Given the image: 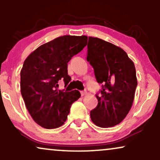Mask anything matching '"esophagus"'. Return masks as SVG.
<instances>
[{"label": "esophagus", "instance_id": "esophagus-1", "mask_svg": "<svg viewBox=\"0 0 160 160\" xmlns=\"http://www.w3.org/2000/svg\"><path fill=\"white\" fill-rule=\"evenodd\" d=\"M80 93H81V95H82V96H84V95H85L86 94V90H84V91H81V92H80Z\"/></svg>", "mask_w": 160, "mask_h": 160}]
</instances>
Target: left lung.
I'll return each mask as SVG.
<instances>
[{"mask_svg": "<svg viewBox=\"0 0 160 160\" xmlns=\"http://www.w3.org/2000/svg\"><path fill=\"white\" fill-rule=\"evenodd\" d=\"M87 59L102 83L97 107L90 111L93 123L102 128L120 123L132 105L138 84L134 62L127 53L113 43L89 37Z\"/></svg>", "mask_w": 160, "mask_h": 160, "instance_id": "1", "label": "left lung"}]
</instances>
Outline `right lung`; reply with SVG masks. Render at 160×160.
<instances>
[{"instance_id": "add662e5", "label": "right lung", "mask_w": 160, "mask_h": 160, "mask_svg": "<svg viewBox=\"0 0 160 160\" xmlns=\"http://www.w3.org/2000/svg\"><path fill=\"white\" fill-rule=\"evenodd\" d=\"M86 36L64 35L40 46L27 57L20 72L22 96L34 122L56 128L67 120L70 108L80 92L58 90V82L71 81L68 62L87 43Z\"/></svg>"}]
</instances>
